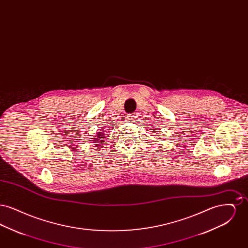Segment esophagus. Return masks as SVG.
I'll list each match as a JSON object with an SVG mask.
<instances>
[{
	"instance_id": "1",
	"label": "esophagus",
	"mask_w": 248,
	"mask_h": 248,
	"mask_svg": "<svg viewBox=\"0 0 248 248\" xmlns=\"http://www.w3.org/2000/svg\"><path fill=\"white\" fill-rule=\"evenodd\" d=\"M136 118H137V114H136V113L127 114V116H126V120H127V121H134Z\"/></svg>"
}]
</instances>
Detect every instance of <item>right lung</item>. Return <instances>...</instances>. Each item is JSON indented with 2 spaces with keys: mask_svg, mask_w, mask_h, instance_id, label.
<instances>
[{
  "mask_svg": "<svg viewBox=\"0 0 248 248\" xmlns=\"http://www.w3.org/2000/svg\"><path fill=\"white\" fill-rule=\"evenodd\" d=\"M104 138H105V134H104V132L102 131V132H97L96 133V135H95V138H94V140H93V143H96L95 144V146H99L100 144L99 143H103V140H104Z\"/></svg>",
  "mask_w": 248,
  "mask_h": 248,
  "instance_id": "right-lung-1",
  "label": "right lung"
}]
</instances>
